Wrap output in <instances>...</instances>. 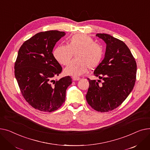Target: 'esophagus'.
<instances>
[{"mask_svg": "<svg viewBox=\"0 0 150 150\" xmlns=\"http://www.w3.org/2000/svg\"><path fill=\"white\" fill-rule=\"evenodd\" d=\"M72 79H73V80L74 81H76L80 80V78L78 77H76V76H73V77H72Z\"/></svg>", "mask_w": 150, "mask_h": 150, "instance_id": "1", "label": "esophagus"}]
</instances>
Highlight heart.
I'll list each match as a JSON object with an SVG mask.
<instances>
[{
  "label": "heart",
  "mask_w": 150,
  "mask_h": 150,
  "mask_svg": "<svg viewBox=\"0 0 150 150\" xmlns=\"http://www.w3.org/2000/svg\"><path fill=\"white\" fill-rule=\"evenodd\" d=\"M75 54L76 60L65 68L67 75L78 76L85 73L88 68L98 67L103 56V49L99 43L86 34H79L70 38L67 45H59L53 51V56L58 62L67 65Z\"/></svg>",
  "instance_id": "heart-1"
}]
</instances>
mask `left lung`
I'll return each instance as SVG.
<instances>
[{"label": "left lung", "mask_w": 150, "mask_h": 150, "mask_svg": "<svg viewBox=\"0 0 150 150\" xmlns=\"http://www.w3.org/2000/svg\"><path fill=\"white\" fill-rule=\"evenodd\" d=\"M96 36L106 43V51L94 74L103 81L99 84L90 80L86 99L90 106L100 112H108L118 107L133 90L136 78L135 59L122 40L107 34Z\"/></svg>", "instance_id": "1"}]
</instances>
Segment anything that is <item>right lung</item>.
<instances>
[{"label": "right lung", "instance_id": "obj_1", "mask_svg": "<svg viewBox=\"0 0 150 150\" xmlns=\"http://www.w3.org/2000/svg\"><path fill=\"white\" fill-rule=\"evenodd\" d=\"M65 35L57 30L37 33L18 51L15 77L23 98L35 109L52 112L65 102L66 90L72 80L70 76L54 80L62 68L52 54L56 42Z\"/></svg>", "mask_w": 150, "mask_h": 150}]
</instances>
